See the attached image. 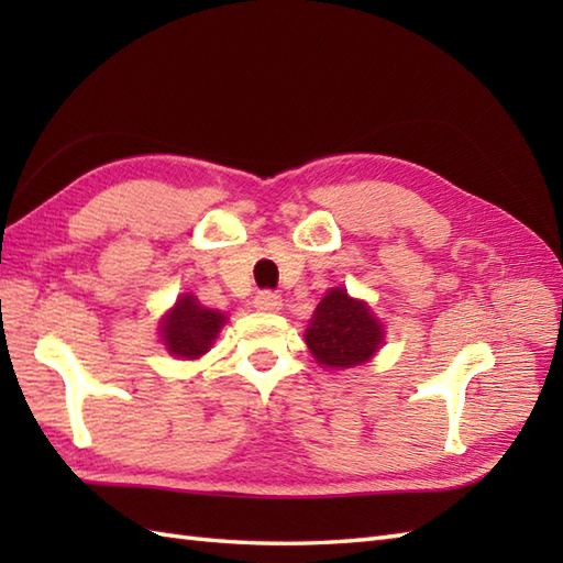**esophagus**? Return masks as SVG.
Listing matches in <instances>:
<instances>
[{"mask_svg":"<svg viewBox=\"0 0 563 563\" xmlns=\"http://www.w3.org/2000/svg\"><path fill=\"white\" fill-rule=\"evenodd\" d=\"M254 307L258 312H280L283 307V297L278 292H271V290H261L254 297Z\"/></svg>","mask_w":563,"mask_h":563,"instance_id":"obj_1","label":"esophagus"}]
</instances>
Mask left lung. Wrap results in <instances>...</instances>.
<instances>
[{"instance_id": "left-lung-1", "label": "left lung", "mask_w": 563, "mask_h": 563, "mask_svg": "<svg viewBox=\"0 0 563 563\" xmlns=\"http://www.w3.org/2000/svg\"><path fill=\"white\" fill-rule=\"evenodd\" d=\"M305 341L321 367L345 369L367 363L379 351L385 329L363 300L333 288L317 305Z\"/></svg>"}]
</instances>
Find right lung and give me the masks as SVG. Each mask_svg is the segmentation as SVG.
Segmentation results:
<instances>
[{
  "label": "right lung",
  "instance_id": "add662e5",
  "mask_svg": "<svg viewBox=\"0 0 563 563\" xmlns=\"http://www.w3.org/2000/svg\"><path fill=\"white\" fill-rule=\"evenodd\" d=\"M227 317L218 309H208L198 302L196 295H181L176 305L164 314L159 333L166 351L184 361H196L210 351L218 339Z\"/></svg>",
  "mask_w": 563,
  "mask_h": 563
}]
</instances>
